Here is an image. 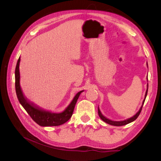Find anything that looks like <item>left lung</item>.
<instances>
[{"instance_id":"8db88e82","label":"left lung","mask_w":161,"mask_h":161,"mask_svg":"<svg viewBox=\"0 0 161 161\" xmlns=\"http://www.w3.org/2000/svg\"><path fill=\"white\" fill-rule=\"evenodd\" d=\"M147 65H148V64H147ZM148 84L147 85V90L146 92V94H145V98H144V99L143 101V103H142V106H141V107L140 108L139 111H138L137 113H136L134 116H132L131 118H129L128 119L126 120H124V121H111V120L110 119H108L107 118H106L105 116H103L102 115V114L101 113V111L99 110V108H98V114H99V116L101 118V119L103 120V121L106 122L107 124H108L110 125H112V126H124V125H126L130 123V122H132L133 121H135V120L138 118V116H139V114H141V110H142V107H143V105L144 103V102H145V99L146 98V96H147V93H148Z\"/></svg>"}]
</instances>
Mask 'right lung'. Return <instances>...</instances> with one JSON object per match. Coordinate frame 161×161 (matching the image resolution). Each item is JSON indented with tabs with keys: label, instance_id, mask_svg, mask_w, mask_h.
<instances>
[{
	"label": "right lung",
	"instance_id": "obj_1",
	"mask_svg": "<svg viewBox=\"0 0 161 161\" xmlns=\"http://www.w3.org/2000/svg\"><path fill=\"white\" fill-rule=\"evenodd\" d=\"M20 61V58H19L15 67V78L16 94L20 104L31 116L32 120L41 126H57L67 122L72 116L77 101L83 91L79 92L75 95L69 105L61 113H52L50 111L43 110L41 108H39L37 106H35L32 103L30 102L22 92L20 85V71H19Z\"/></svg>",
	"mask_w": 161,
	"mask_h": 161
}]
</instances>
